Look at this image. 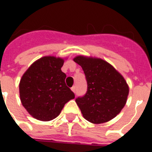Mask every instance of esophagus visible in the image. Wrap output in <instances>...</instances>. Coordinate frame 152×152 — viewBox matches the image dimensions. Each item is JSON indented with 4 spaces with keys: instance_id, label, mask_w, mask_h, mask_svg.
Here are the masks:
<instances>
[{
    "instance_id": "obj_1",
    "label": "esophagus",
    "mask_w": 152,
    "mask_h": 152,
    "mask_svg": "<svg viewBox=\"0 0 152 152\" xmlns=\"http://www.w3.org/2000/svg\"><path fill=\"white\" fill-rule=\"evenodd\" d=\"M72 91L73 93H76V86H73L72 88Z\"/></svg>"
}]
</instances>
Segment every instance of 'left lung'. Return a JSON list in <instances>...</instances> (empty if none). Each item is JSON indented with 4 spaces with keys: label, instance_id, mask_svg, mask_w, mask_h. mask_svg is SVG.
Returning a JSON list of instances; mask_svg holds the SVG:
<instances>
[{
    "label": "left lung",
    "instance_id": "1",
    "mask_svg": "<svg viewBox=\"0 0 152 152\" xmlns=\"http://www.w3.org/2000/svg\"><path fill=\"white\" fill-rule=\"evenodd\" d=\"M73 60L82 67L88 85L86 95L76 99L84 118L97 124L112 120L127 102L129 88L124 76L100 58L78 55Z\"/></svg>",
    "mask_w": 152,
    "mask_h": 152
}]
</instances>
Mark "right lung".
Instances as JSON below:
<instances>
[{
    "label": "right lung",
    "mask_w": 152,
    "mask_h": 152,
    "mask_svg": "<svg viewBox=\"0 0 152 152\" xmlns=\"http://www.w3.org/2000/svg\"><path fill=\"white\" fill-rule=\"evenodd\" d=\"M66 58L44 56L22 76L19 96L24 108L38 121H50L56 118L65 103L75 94L65 84L66 74L61 67Z\"/></svg>",
    "instance_id": "right-lung-1"
}]
</instances>
